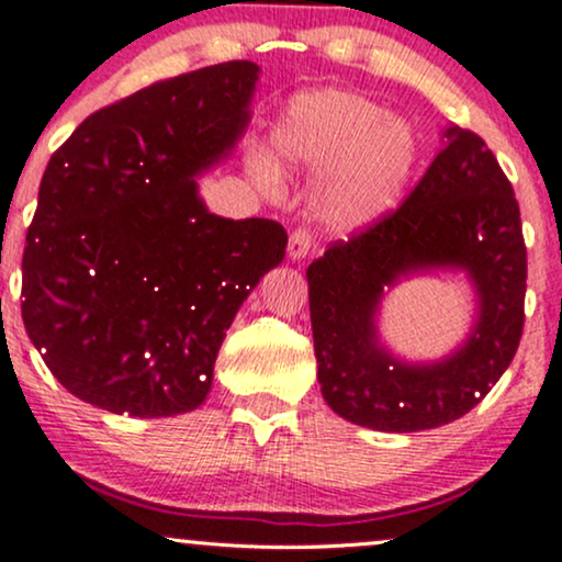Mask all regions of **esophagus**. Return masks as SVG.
<instances>
[{"label":"esophagus","mask_w":562,"mask_h":562,"mask_svg":"<svg viewBox=\"0 0 562 562\" xmlns=\"http://www.w3.org/2000/svg\"><path fill=\"white\" fill-rule=\"evenodd\" d=\"M312 232L308 229H295L293 235H290V240H288V256L293 261H301V259H306V254L308 250H312Z\"/></svg>","instance_id":"esophagus-1"}]
</instances>
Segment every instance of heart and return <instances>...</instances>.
I'll list each match as a JSON object with an SVG mask.
<instances>
[{
  "mask_svg": "<svg viewBox=\"0 0 562 562\" xmlns=\"http://www.w3.org/2000/svg\"><path fill=\"white\" fill-rule=\"evenodd\" d=\"M274 158L282 169L319 177L312 209L325 229L362 232L402 198L417 164L412 128L375 100L344 89L295 97L274 128ZM248 173L274 192L280 173L267 156H250Z\"/></svg>",
  "mask_w": 562,
  "mask_h": 562,
  "instance_id": "heart-1",
  "label": "heart"
}]
</instances>
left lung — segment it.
<instances>
[{"label":"left lung","instance_id":"1","mask_svg":"<svg viewBox=\"0 0 562 562\" xmlns=\"http://www.w3.org/2000/svg\"><path fill=\"white\" fill-rule=\"evenodd\" d=\"M409 198L306 269L322 396L335 415L385 434L460 420L492 391L524 335L526 243L513 184L486 142L449 126ZM462 271L476 290V322L436 363H404L376 335V312L396 281Z\"/></svg>","mask_w":562,"mask_h":562}]
</instances>
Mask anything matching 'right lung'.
<instances>
[{
  "instance_id": "obj_1",
  "label": "right lung",
  "mask_w": 562,
  "mask_h": 562,
  "mask_svg": "<svg viewBox=\"0 0 562 562\" xmlns=\"http://www.w3.org/2000/svg\"><path fill=\"white\" fill-rule=\"evenodd\" d=\"M261 68L218 63L81 121L49 158L23 250V325L81 402L198 409L237 308L285 259L272 218L205 209L198 177L235 150Z\"/></svg>"
}]
</instances>
